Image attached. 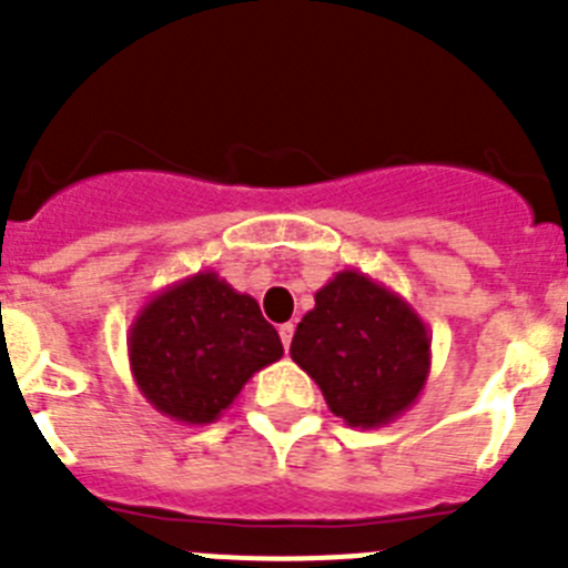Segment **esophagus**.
<instances>
[{
	"label": "esophagus",
	"mask_w": 568,
	"mask_h": 568,
	"mask_svg": "<svg viewBox=\"0 0 568 568\" xmlns=\"http://www.w3.org/2000/svg\"><path fill=\"white\" fill-rule=\"evenodd\" d=\"M293 333H295L293 321H287V324H281V327H278V335H281V344H284V349H290V344H293Z\"/></svg>",
	"instance_id": "34e87169"
}]
</instances>
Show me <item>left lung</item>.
<instances>
[{
	"mask_svg": "<svg viewBox=\"0 0 568 568\" xmlns=\"http://www.w3.org/2000/svg\"><path fill=\"white\" fill-rule=\"evenodd\" d=\"M346 426L393 424L424 393L433 338L395 290L358 270H341L315 293L290 346Z\"/></svg>",
	"mask_w": 568,
	"mask_h": 568,
	"instance_id": "1",
	"label": "left lung"
}]
</instances>
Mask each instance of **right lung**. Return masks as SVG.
Here are the masks:
<instances>
[{
    "mask_svg": "<svg viewBox=\"0 0 568 568\" xmlns=\"http://www.w3.org/2000/svg\"><path fill=\"white\" fill-rule=\"evenodd\" d=\"M284 355L258 301L204 270L150 295L128 333L139 393L179 424L222 418L258 369Z\"/></svg>",
    "mask_w": 568,
    "mask_h": 568,
    "instance_id": "1",
    "label": "right lung"
}]
</instances>
